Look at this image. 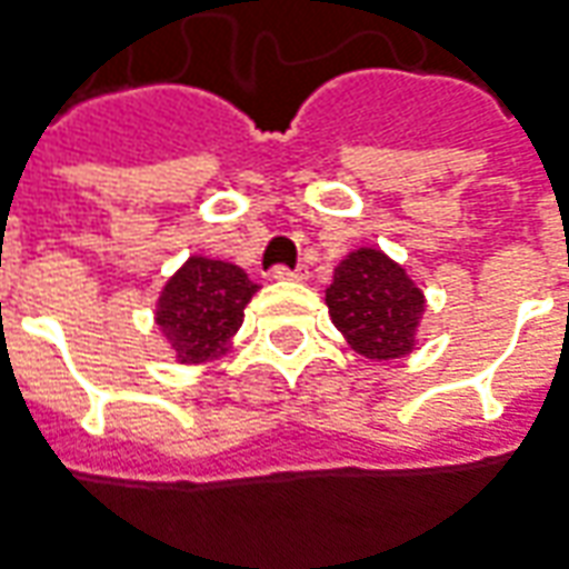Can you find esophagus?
Returning <instances> with one entry per match:
<instances>
[{
  "mask_svg": "<svg viewBox=\"0 0 569 569\" xmlns=\"http://www.w3.org/2000/svg\"><path fill=\"white\" fill-rule=\"evenodd\" d=\"M308 277V271L298 264V268H283V264H277L273 268V280H305Z\"/></svg>",
  "mask_w": 569,
  "mask_h": 569,
  "instance_id": "obj_1",
  "label": "esophagus"
}]
</instances>
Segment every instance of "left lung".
<instances>
[{
    "instance_id": "left-lung-1",
    "label": "left lung",
    "mask_w": 569,
    "mask_h": 569,
    "mask_svg": "<svg viewBox=\"0 0 569 569\" xmlns=\"http://www.w3.org/2000/svg\"><path fill=\"white\" fill-rule=\"evenodd\" d=\"M326 305L353 351L369 360H397L416 345L425 296L385 252L357 249L336 268Z\"/></svg>"
}]
</instances>
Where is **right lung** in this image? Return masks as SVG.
I'll list each match as a JSON object with an SVG mask.
<instances>
[{
    "label": "right lung",
    "instance_id": "right-lung-1",
    "mask_svg": "<svg viewBox=\"0 0 569 569\" xmlns=\"http://www.w3.org/2000/svg\"><path fill=\"white\" fill-rule=\"evenodd\" d=\"M258 283L230 261L193 256L166 283L157 305V323L181 363H202L224 353L230 336L243 323V308Z\"/></svg>",
    "mask_w": 569,
    "mask_h": 569
}]
</instances>
